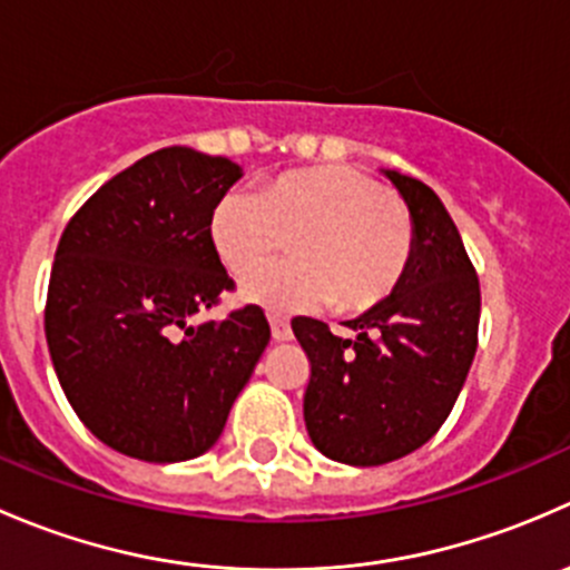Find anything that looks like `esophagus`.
I'll return each mask as SVG.
<instances>
[{"label":"esophagus","mask_w":570,"mask_h":570,"mask_svg":"<svg viewBox=\"0 0 570 570\" xmlns=\"http://www.w3.org/2000/svg\"><path fill=\"white\" fill-rule=\"evenodd\" d=\"M269 327H273L275 342H289V338H292L289 322H286L284 317H278V314H273V317H269Z\"/></svg>","instance_id":"34e87169"}]
</instances>
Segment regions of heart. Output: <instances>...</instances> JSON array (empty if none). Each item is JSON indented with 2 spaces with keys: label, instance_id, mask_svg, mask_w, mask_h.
<instances>
[{
  "label": "heart",
  "instance_id": "b5f03b06",
  "mask_svg": "<svg viewBox=\"0 0 570 570\" xmlns=\"http://www.w3.org/2000/svg\"><path fill=\"white\" fill-rule=\"evenodd\" d=\"M281 236L291 238L296 258L253 271L239 286L245 301L273 312L331 301L342 312L377 306L405 278L413 253L407 212L353 165L286 170L256 195L226 193L209 215V243L232 275L248 273Z\"/></svg>",
  "mask_w": 570,
  "mask_h": 570
}]
</instances>
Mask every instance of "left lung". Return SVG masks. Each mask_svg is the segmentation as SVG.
I'll list each match as a JSON object with an SVG mask.
<instances>
[{"instance_id":"left-lung-1","label":"left lung","mask_w":570,"mask_h":570,"mask_svg":"<svg viewBox=\"0 0 570 570\" xmlns=\"http://www.w3.org/2000/svg\"><path fill=\"white\" fill-rule=\"evenodd\" d=\"M402 195L413 253L400 286L350 320L353 338L325 322H292L312 361L303 416L312 444L347 465H383L428 444L450 416L476 353L480 281L458 226L419 178L383 170Z\"/></svg>"}]
</instances>
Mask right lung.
I'll return each mask as SVG.
<instances>
[{
  "instance_id": "add662e5",
  "label": "right lung",
  "mask_w": 570,
  "mask_h": 570,
  "mask_svg": "<svg viewBox=\"0 0 570 570\" xmlns=\"http://www.w3.org/2000/svg\"><path fill=\"white\" fill-rule=\"evenodd\" d=\"M239 178L226 157L163 148L96 189L62 232L51 364L85 428L120 455L178 463L212 450L267 347L258 306L193 325L234 286L209 215Z\"/></svg>"
}]
</instances>
